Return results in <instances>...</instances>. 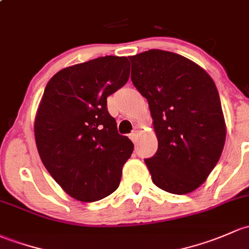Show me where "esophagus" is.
I'll list each match as a JSON object with an SVG mask.
<instances>
[{
	"mask_svg": "<svg viewBox=\"0 0 249 249\" xmlns=\"http://www.w3.org/2000/svg\"><path fill=\"white\" fill-rule=\"evenodd\" d=\"M137 137H138V130L134 129L129 134V138H130V140H132V142H135V140H137Z\"/></svg>",
	"mask_w": 249,
	"mask_h": 249,
	"instance_id": "1",
	"label": "esophagus"
}]
</instances>
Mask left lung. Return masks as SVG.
I'll return each instance as SVG.
<instances>
[{
	"label": "left lung",
	"mask_w": 249,
	"mask_h": 249,
	"mask_svg": "<svg viewBox=\"0 0 249 249\" xmlns=\"http://www.w3.org/2000/svg\"><path fill=\"white\" fill-rule=\"evenodd\" d=\"M132 83L147 99L158 150L145 163L153 183L187 194L204 183L225 142L219 94L211 76L188 58L152 50L129 56Z\"/></svg>",
	"instance_id": "obj_1"
}]
</instances>
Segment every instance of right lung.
Wrapping results in <instances>:
<instances>
[{"label":"right lung","mask_w":249,"mask_h":249,"mask_svg":"<svg viewBox=\"0 0 249 249\" xmlns=\"http://www.w3.org/2000/svg\"><path fill=\"white\" fill-rule=\"evenodd\" d=\"M127 57L106 56L56 73L35 121L40 160L71 198L101 200L119 187L134 145L117 132L107 98L129 78Z\"/></svg>","instance_id":"add662e5"}]
</instances>
